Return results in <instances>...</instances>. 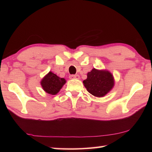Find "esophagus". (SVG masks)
<instances>
[{
    "label": "esophagus",
    "mask_w": 152,
    "mask_h": 152,
    "mask_svg": "<svg viewBox=\"0 0 152 152\" xmlns=\"http://www.w3.org/2000/svg\"><path fill=\"white\" fill-rule=\"evenodd\" d=\"M70 79H79L80 76L78 75V74H76V75H71V76H70Z\"/></svg>",
    "instance_id": "obj_1"
}]
</instances>
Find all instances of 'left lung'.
Returning a JSON list of instances; mask_svg holds the SVG:
<instances>
[{"mask_svg":"<svg viewBox=\"0 0 152 152\" xmlns=\"http://www.w3.org/2000/svg\"><path fill=\"white\" fill-rule=\"evenodd\" d=\"M83 84L91 94L96 97H102L111 91L115 81L109 71L93 68L87 74V78L83 81Z\"/></svg>","mask_w":152,"mask_h":152,"instance_id":"left-lung-1","label":"left lung"}]
</instances>
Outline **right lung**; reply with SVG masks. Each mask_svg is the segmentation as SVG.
I'll return each instance as SVG.
<instances>
[{
	"label": "right lung",
	"instance_id": "add662e5",
	"mask_svg": "<svg viewBox=\"0 0 152 152\" xmlns=\"http://www.w3.org/2000/svg\"><path fill=\"white\" fill-rule=\"evenodd\" d=\"M66 82L65 79L60 78L56 74L50 72L42 80L41 85L47 93L55 95L58 93Z\"/></svg>",
	"mask_w": 152,
	"mask_h": 152
}]
</instances>
